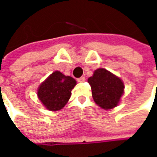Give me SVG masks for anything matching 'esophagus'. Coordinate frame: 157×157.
Returning <instances> with one entry per match:
<instances>
[{
  "instance_id": "esophagus-1",
  "label": "esophagus",
  "mask_w": 157,
  "mask_h": 157,
  "mask_svg": "<svg viewBox=\"0 0 157 157\" xmlns=\"http://www.w3.org/2000/svg\"><path fill=\"white\" fill-rule=\"evenodd\" d=\"M77 81H78L79 82H84L86 81V78L84 76H82V77H80V78L77 79Z\"/></svg>"
}]
</instances>
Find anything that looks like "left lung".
<instances>
[{"label": "left lung", "mask_w": 157, "mask_h": 157, "mask_svg": "<svg viewBox=\"0 0 157 157\" xmlns=\"http://www.w3.org/2000/svg\"><path fill=\"white\" fill-rule=\"evenodd\" d=\"M92 98L103 109H112L118 105L124 93V85L121 79L107 71L99 68L88 78Z\"/></svg>", "instance_id": "obj_1"}]
</instances>
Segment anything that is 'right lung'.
<instances>
[{
    "label": "right lung",
    "mask_w": 157,
    "mask_h": 157,
    "mask_svg": "<svg viewBox=\"0 0 157 157\" xmlns=\"http://www.w3.org/2000/svg\"><path fill=\"white\" fill-rule=\"evenodd\" d=\"M76 82L71 76L55 71L39 86L38 97L45 108L50 111L63 109L71 96Z\"/></svg>",
    "instance_id": "1"
}]
</instances>
